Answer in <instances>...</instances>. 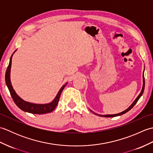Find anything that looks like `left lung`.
<instances>
[{"label": "left lung", "instance_id": "obj_1", "mask_svg": "<svg viewBox=\"0 0 153 153\" xmlns=\"http://www.w3.org/2000/svg\"><path fill=\"white\" fill-rule=\"evenodd\" d=\"M144 71H145V68H144ZM144 71H143V87H142V89H141V93H139V95L137 96V98H136L135 99V100L134 102H132V104L131 105L129 106L128 108H127L126 110H125L124 111H123V112H120V113H118V114H105V115H101V114H97V113H95V112H94L93 111H92L91 110V111L93 114H96V115H98V116H102V117H115V116H121V115H122V114H124L125 113H126V112H128L129 110H130L133 107H134V106H135V105L136 103H137V102L139 100V99H140V97L142 96V95H143V92H144V89H145V78H144Z\"/></svg>", "mask_w": 153, "mask_h": 153}]
</instances>
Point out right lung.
<instances>
[{"mask_svg":"<svg viewBox=\"0 0 153 153\" xmlns=\"http://www.w3.org/2000/svg\"><path fill=\"white\" fill-rule=\"evenodd\" d=\"M16 51V50L14 52V53L12 54L10 58V62L5 74L6 84L8 87L10 93V95L12 96L13 100L14 101L16 105L18 106V108H20L22 110H23V111L26 112L35 114H43L49 113V112H51L52 111H53L54 108H56V106H57L58 101H59V99H60L62 91L65 86H66V85L68 83H65L64 85L61 87L60 89L59 90V91L58 92L56 96L55 97V98L49 103L36 104V103L25 101V100H24V99H22L20 97H19L18 95V94L16 93L14 89H13V87L10 81L12 58L13 56V54H14Z\"/></svg>","mask_w":153,"mask_h":153,"instance_id":"right-lung-1","label":"right lung"}]
</instances>
